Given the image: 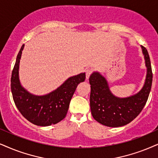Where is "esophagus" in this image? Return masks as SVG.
Segmentation results:
<instances>
[{
  "mask_svg": "<svg viewBox=\"0 0 158 158\" xmlns=\"http://www.w3.org/2000/svg\"><path fill=\"white\" fill-rule=\"evenodd\" d=\"M92 73V71L90 69H87L86 70V79H88L89 77H90Z\"/></svg>",
  "mask_w": 158,
  "mask_h": 158,
  "instance_id": "obj_1",
  "label": "esophagus"
}]
</instances>
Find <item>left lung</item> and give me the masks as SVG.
<instances>
[{
    "label": "left lung",
    "mask_w": 158,
    "mask_h": 158,
    "mask_svg": "<svg viewBox=\"0 0 158 158\" xmlns=\"http://www.w3.org/2000/svg\"><path fill=\"white\" fill-rule=\"evenodd\" d=\"M147 67L144 84L141 90L126 98L115 96L109 89L106 79L98 71L89 77L91 113L99 123L111 127H121L133 121L147 103L152 83L150 59L147 49L141 46Z\"/></svg>",
    "instance_id": "8db88e82"
}]
</instances>
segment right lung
<instances>
[{
  "mask_svg": "<svg viewBox=\"0 0 158 158\" xmlns=\"http://www.w3.org/2000/svg\"><path fill=\"white\" fill-rule=\"evenodd\" d=\"M18 53L11 79V89L16 106L22 115L39 126H49L60 122L66 116L77 85L85 80V73L69 77L51 93L44 95H33L24 88L19 80V70L22 52Z\"/></svg>",
  "mask_w": 158,
  "mask_h": 158,
  "instance_id": "1",
  "label": "right lung"
}]
</instances>
